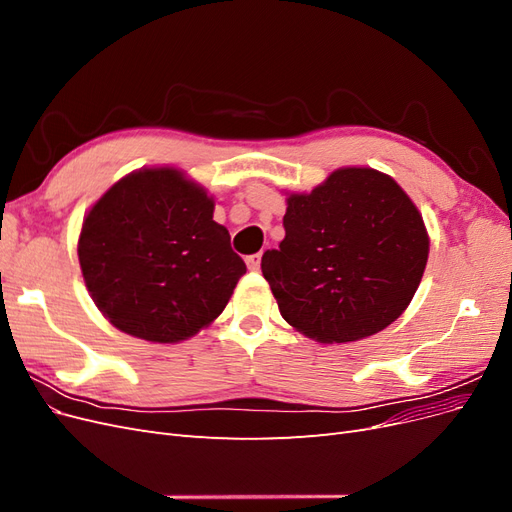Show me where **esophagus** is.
Listing matches in <instances>:
<instances>
[{
    "label": "esophagus",
    "mask_w": 512,
    "mask_h": 512,
    "mask_svg": "<svg viewBox=\"0 0 512 512\" xmlns=\"http://www.w3.org/2000/svg\"><path fill=\"white\" fill-rule=\"evenodd\" d=\"M260 258H262V254H252V256H247V258H245V265H247V269H250V271H258V269H260Z\"/></svg>",
    "instance_id": "obj_1"
}]
</instances>
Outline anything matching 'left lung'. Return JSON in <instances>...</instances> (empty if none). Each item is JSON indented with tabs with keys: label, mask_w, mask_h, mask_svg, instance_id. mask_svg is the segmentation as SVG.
<instances>
[{
	"label": "left lung",
	"mask_w": 512,
	"mask_h": 512,
	"mask_svg": "<svg viewBox=\"0 0 512 512\" xmlns=\"http://www.w3.org/2000/svg\"><path fill=\"white\" fill-rule=\"evenodd\" d=\"M286 237L262 254L282 318L320 344L374 335L410 305L429 256L421 213L395 179L337 168L286 198Z\"/></svg>",
	"instance_id": "1"
}]
</instances>
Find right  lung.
Returning a JSON list of instances; mask_svg holds the SVG:
<instances>
[{
  "mask_svg": "<svg viewBox=\"0 0 512 512\" xmlns=\"http://www.w3.org/2000/svg\"><path fill=\"white\" fill-rule=\"evenodd\" d=\"M213 198L177 168H141L89 209L79 237L85 286L108 322L177 344L218 318L247 271Z\"/></svg>",
  "mask_w": 512,
  "mask_h": 512,
  "instance_id": "add662e5",
  "label": "right lung"
}]
</instances>
